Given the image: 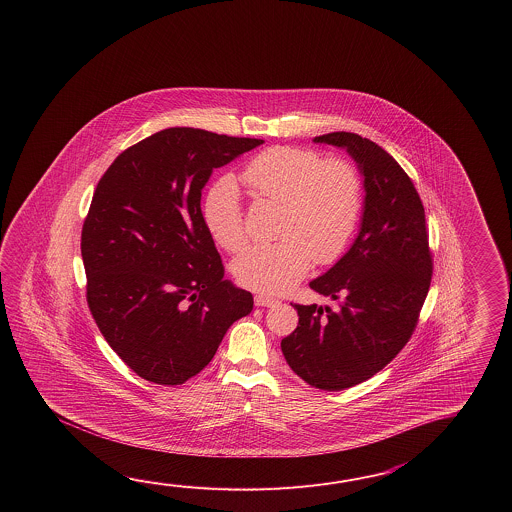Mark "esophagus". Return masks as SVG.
I'll return each mask as SVG.
<instances>
[{"label":"esophagus","instance_id":"1","mask_svg":"<svg viewBox=\"0 0 512 512\" xmlns=\"http://www.w3.org/2000/svg\"><path fill=\"white\" fill-rule=\"evenodd\" d=\"M254 304L258 307H271V305L278 304V300L272 298V296H267V294H256Z\"/></svg>","mask_w":512,"mask_h":512}]
</instances>
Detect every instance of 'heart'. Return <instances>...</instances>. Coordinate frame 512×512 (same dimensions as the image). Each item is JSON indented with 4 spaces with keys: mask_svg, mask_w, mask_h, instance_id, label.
Returning a JSON list of instances; mask_svg holds the SVG:
<instances>
[{
    "mask_svg": "<svg viewBox=\"0 0 512 512\" xmlns=\"http://www.w3.org/2000/svg\"><path fill=\"white\" fill-rule=\"evenodd\" d=\"M256 197L282 207L278 243L256 245L232 263L236 280L261 293H282L302 280L311 263L331 265L346 252L362 212V179L344 159H326L307 148L274 146L243 170ZM203 221L225 251L247 245L240 188L219 177L203 201Z\"/></svg>",
    "mask_w": 512,
    "mask_h": 512,
    "instance_id": "1",
    "label": "heart"
}]
</instances>
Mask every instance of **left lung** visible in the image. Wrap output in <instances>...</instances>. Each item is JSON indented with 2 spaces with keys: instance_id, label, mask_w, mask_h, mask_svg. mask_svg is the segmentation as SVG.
<instances>
[{
  "instance_id": "left-lung-1",
  "label": "left lung",
  "mask_w": 512,
  "mask_h": 512,
  "mask_svg": "<svg viewBox=\"0 0 512 512\" xmlns=\"http://www.w3.org/2000/svg\"><path fill=\"white\" fill-rule=\"evenodd\" d=\"M344 148L364 177V212L349 251L309 287L338 309L294 304L298 327L283 357L307 384L340 392L368 381L412 337L432 280L425 208L392 155L357 133L313 139Z\"/></svg>"
}]
</instances>
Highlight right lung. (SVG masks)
Masks as SVG:
<instances>
[{
	"label": "right lung",
	"mask_w": 512,
	"mask_h": 512,
	"mask_svg": "<svg viewBox=\"0 0 512 512\" xmlns=\"http://www.w3.org/2000/svg\"><path fill=\"white\" fill-rule=\"evenodd\" d=\"M260 144L168 128L120 153L98 181L80 243L87 305L111 349L146 381L192 379L252 311V294L223 280L201 190L214 168Z\"/></svg>",
	"instance_id": "add662e5"
}]
</instances>
